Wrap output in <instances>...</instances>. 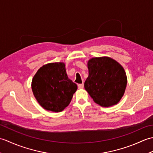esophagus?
<instances>
[{
	"mask_svg": "<svg viewBox=\"0 0 153 153\" xmlns=\"http://www.w3.org/2000/svg\"><path fill=\"white\" fill-rule=\"evenodd\" d=\"M78 88L79 89H83V87H84V85H83V83H81V84H78Z\"/></svg>",
	"mask_w": 153,
	"mask_h": 153,
	"instance_id": "esophagus-1",
	"label": "esophagus"
}]
</instances>
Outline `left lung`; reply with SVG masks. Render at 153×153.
I'll use <instances>...</instances> for the list:
<instances>
[{
  "mask_svg": "<svg viewBox=\"0 0 153 153\" xmlns=\"http://www.w3.org/2000/svg\"><path fill=\"white\" fill-rule=\"evenodd\" d=\"M89 76L84 87L94 102L102 107L117 105L124 95L126 71L116 60L108 56L95 57L87 62Z\"/></svg>",
  "mask_w": 153,
  "mask_h": 153,
  "instance_id": "left-lung-1",
  "label": "left lung"
}]
</instances>
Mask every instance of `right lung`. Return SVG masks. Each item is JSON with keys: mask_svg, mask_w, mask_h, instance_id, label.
I'll list each match as a JSON object with an SVG mask.
<instances>
[{"mask_svg": "<svg viewBox=\"0 0 153 153\" xmlns=\"http://www.w3.org/2000/svg\"><path fill=\"white\" fill-rule=\"evenodd\" d=\"M31 89L44 109L60 112L69 105L77 86L68 78L64 62H53L37 70L32 79Z\"/></svg>", "mask_w": 153, "mask_h": 153, "instance_id": "obj_1", "label": "right lung"}]
</instances>
